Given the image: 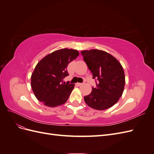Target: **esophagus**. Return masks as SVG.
Masks as SVG:
<instances>
[{
	"mask_svg": "<svg viewBox=\"0 0 154 154\" xmlns=\"http://www.w3.org/2000/svg\"><path fill=\"white\" fill-rule=\"evenodd\" d=\"M82 84H83V83H77V85H81Z\"/></svg>",
	"mask_w": 154,
	"mask_h": 154,
	"instance_id": "34e87169",
	"label": "esophagus"
}]
</instances>
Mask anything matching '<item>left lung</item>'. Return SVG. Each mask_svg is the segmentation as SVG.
I'll list each match as a JSON object with an SVG mask.
<instances>
[{"label":"left lung","instance_id":"1","mask_svg":"<svg viewBox=\"0 0 154 154\" xmlns=\"http://www.w3.org/2000/svg\"><path fill=\"white\" fill-rule=\"evenodd\" d=\"M83 60L96 78V87H92L90 94L84 97L91 108L103 110L116 104L122 96L125 84L123 69L112 55L99 49L83 50Z\"/></svg>","mask_w":154,"mask_h":154}]
</instances>
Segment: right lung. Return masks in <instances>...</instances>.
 <instances>
[{"mask_svg": "<svg viewBox=\"0 0 154 154\" xmlns=\"http://www.w3.org/2000/svg\"><path fill=\"white\" fill-rule=\"evenodd\" d=\"M79 54L76 49H61L46 55L37 63L31 77V86L37 100L49 107L66 103L74 84L66 83L63 79L69 75L68 64Z\"/></svg>", "mask_w": 154, "mask_h": 154, "instance_id": "obj_1", "label": "right lung"}]
</instances>
